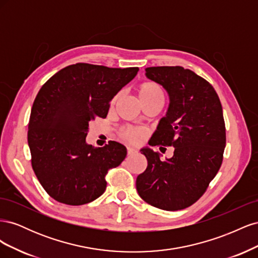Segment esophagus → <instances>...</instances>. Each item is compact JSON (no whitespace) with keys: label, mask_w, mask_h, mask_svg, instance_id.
<instances>
[{"label":"esophagus","mask_w":258,"mask_h":258,"mask_svg":"<svg viewBox=\"0 0 258 258\" xmlns=\"http://www.w3.org/2000/svg\"><path fill=\"white\" fill-rule=\"evenodd\" d=\"M127 153H128V155H134L137 153V150H135V148H132V147H128Z\"/></svg>","instance_id":"34e87169"}]
</instances>
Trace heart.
I'll use <instances>...</instances> for the list:
<instances>
[{
  "label": "heart",
  "instance_id": "heart-1",
  "mask_svg": "<svg viewBox=\"0 0 258 258\" xmlns=\"http://www.w3.org/2000/svg\"><path fill=\"white\" fill-rule=\"evenodd\" d=\"M136 91L139 100L141 101L142 104L151 102H160L163 104V101H165V91H163L159 84L153 81H144L142 83H140L137 86ZM119 93L116 95L112 100V104H115L117 102V100L119 99ZM120 137L124 141L134 144H139L144 140L145 132L141 128L126 126L120 130Z\"/></svg>",
  "mask_w": 258,
  "mask_h": 258
}]
</instances>
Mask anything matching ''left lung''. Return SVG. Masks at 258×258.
Wrapping results in <instances>:
<instances>
[{
	"label": "left lung",
	"instance_id": "obj_1",
	"mask_svg": "<svg viewBox=\"0 0 258 258\" xmlns=\"http://www.w3.org/2000/svg\"><path fill=\"white\" fill-rule=\"evenodd\" d=\"M146 77L161 85L170 104L148 144L173 146V156L142 148L147 168L137 177V190L155 208L177 211L194 205L223 162L226 129L223 108L213 86L183 67L146 68ZM165 148V147H160Z\"/></svg>",
	"mask_w": 258,
	"mask_h": 258
}]
</instances>
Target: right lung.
<instances>
[{
    "label": "right lung",
    "mask_w": 258,
    "mask_h": 258,
    "mask_svg": "<svg viewBox=\"0 0 258 258\" xmlns=\"http://www.w3.org/2000/svg\"><path fill=\"white\" fill-rule=\"evenodd\" d=\"M138 71L76 63L60 70L38 91L28 130L31 163L56 201L82 206L105 191V175L126 158L127 148L115 141L88 145L89 121L105 118L111 100Z\"/></svg>",
    "instance_id": "obj_1"
}]
</instances>
